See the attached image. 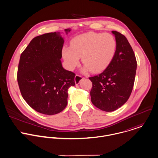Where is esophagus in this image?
<instances>
[{"instance_id": "34e87169", "label": "esophagus", "mask_w": 158, "mask_h": 158, "mask_svg": "<svg viewBox=\"0 0 158 158\" xmlns=\"http://www.w3.org/2000/svg\"><path fill=\"white\" fill-rule=\"evenodd\" d=\"M83 79V77L79 75V74H76V76H75V78H74V81H75V83L76 84H79L80 81Z\"/></svg>"}]
</instances>
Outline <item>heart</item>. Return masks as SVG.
I'll return each mask as SVG.
<instances>
[{
	"instance_id": "obj_1",
	"label": "heart",
	"mask_w": 158,
	"mask_h": 158,
	"mask_svg": "<svg viewBox=\"0 0 158 158\" xmlns=\"http://www.w3.org/2000/svg\"><path fill=\"white\" fill-rule=\"evenodd\" d=\"M116 47V40L112 35L87 32L74 37L71 41V46H64L62 55L69 69L73 70L79 65L82 56L85 69L98 73L112 62Z\"/></svg>"
}]
</instances>
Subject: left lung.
<instances>
[{"label":"left lung","instance_id":"8db88e82","mask_svg":"<svg viewBox=\"0 0 158 158\" xmlns=\"http://www.w3.org/2000/svg\"><path fill=\"white\" fill-rule=\"evenodd\" d=\"M112 32L117 43L114 57L102 73L89 77L92 82V102L106 112L117 110L128 100L137 69L134 52L125 36L117 31Z\"/></svg>","mask_w":158,"mask_h":158}]
</instances>
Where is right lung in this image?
<instances>
[{
	"label": "right lung",
	"instance_id": "obj_1",
	"mask_svg": "<svg viewBox=\"0 0 158 158\" xmlns=\"http://www.w3.org/2000/svg\"><path fill=\"white\" fill-rule=\"evenodd\" d=\"M63 43L59 33H44L33 38L20 57L17 80L21 94L32 109L43 114L62 112L68 89L76 84L75 73L64 69L60 61Z\"/></svg>",
	"mask_w": 158,
	"mask_h": 158
}]
</instances>
